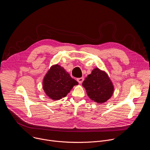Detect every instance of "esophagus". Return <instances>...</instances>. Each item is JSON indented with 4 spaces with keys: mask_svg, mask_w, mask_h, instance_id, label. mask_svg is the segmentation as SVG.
<instances>
[{
    "mask_svg": "<svg viewBox=\"0 0 150 150\" xmlns=\"http://www.w3.org/2000/svg\"><path fill=\"white\" fill-rule=\"evenodd\" d=\"M77 81L79 82V83H82L83 81V77H81V78H77Z\"/></svg>",
    "mask_w": 150,
    "mask_h": 150,
    "instance_id": "34e87169",
    "label": "esophagus"
}]
</instances>
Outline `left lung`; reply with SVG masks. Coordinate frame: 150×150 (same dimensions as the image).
I'll return each instance as SVG.
<instances>
[{"mask_svg":"<svg viewBox=\"0 0 150 150\" xmlns=\"http://www.w3.org/2000/svg\"><path fill=\"white\" fill-rule=\"evenodd\" d=\"M88 97L97 103H103L112 96L114 88L108 75L95 68L82 82Z\"/></svg>","mask_w":150,"mask_h":150,"instance_id":"left-lung-1","label":"left lung"}]
</instances>
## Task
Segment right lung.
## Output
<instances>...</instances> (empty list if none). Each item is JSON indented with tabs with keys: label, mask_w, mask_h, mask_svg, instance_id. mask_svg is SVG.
<instances>
[{
	"label": "right lung",
	"mask_w": 150,
	"mask_h": 150,
	"mask_svg": "<svg viewBox=\"0 0 150 150\" xmlns=\"http://www.w3.org/2000/svg\"><path fill=\"white\" fill-rule=\"evenodd\" d=\"M42 83V88L47 96L52 100H57L66 97L78 82L62 67L56 65L50 68Z\"/></svg>",
	"instance_id": "obj_1"
}]
</instances>
